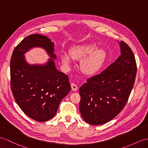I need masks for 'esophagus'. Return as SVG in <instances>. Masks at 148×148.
<instances>
[{
  "label": "esophagus",
  "mask_w": 148,
  "mask_h": 148,
  "mask_svg": "<svg viewBox=\"0 0 148 148\" xmlns=\"http://www.w3.org/2000/svg\"><path fill=\"white\" fill-rule=\"evenodd\" d=\"M71 87L72 90H73V91H77V89H78L77 86L75 85V84H73V83H71Z\"/></svg>",
  "instance_id": "obj_1"
}]
</instances>
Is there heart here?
Here are the masks:
<instances>
[{"label": "heart", "mask_w": 148, "mask_h": 148, "mask_svg": "<svg viewBox=\"0 0 148 148\" xmlns=\"http://www.w3.org/2000/svg\"><path fill=\"white\" fill-rule=\"evenodd\" d=\"M72 58L80 60V70L83 73L92 75L96 73L102 67L107 59V53L103 49H99L96 44H85L74 47L70 54L64 53L62 56V63L68 66Z\"/></svg>", "instance_id": "b5f03b06"}]
</instances>
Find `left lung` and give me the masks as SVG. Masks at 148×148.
Masks as SVG:
<instances>
[{"instance_id":"8db88e82","label":"left lung","mask_w":148,"mask_h":148,"mask_svg":"<svg viewBox=\"0 0 148 148\" xmlns=\"http://www.w3.org/2000/svg\"><path fill=\"white\" fill-rule=\"evenodd\" d=\"M121 55L101 73L86 80L79 88L80 114L87 123L102 125L119 114L134 86L137 65L132 50L121 41Z\"/></svg>"}]
</instances>
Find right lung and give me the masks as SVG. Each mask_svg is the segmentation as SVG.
<instances>
[{
	"label": "right lung",
	"instance_id": "right-lung-1",
	"mask_svg": "<svg viewBox=\"0 0 148 148\" xmlns=\"http://www.w3.org/2000/svg\"><path fill=\"white\" fill-rule=\"evenodd\" d=\"M34 47L45 49L51 58L45 65L31 66L23 54ZM54 43L46 36L31 34L14 49L10 59V86L18 106L38 122L51 119L59 104L71 90L68 75L57 70Z\"/></svg>",
	"mask_w": 148,
	"mask_h": 148
}]
</instances>
